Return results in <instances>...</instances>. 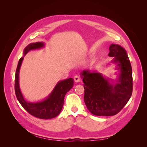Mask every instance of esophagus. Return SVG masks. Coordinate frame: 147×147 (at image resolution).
I'll list each match as a JSON object with an SVG mask.
<instances>
[{"mask_svg":"<svg viewBox=\"0 0 147 147\" xmlns=\"http://www.w3.org/2000/svg\"><path fill=\"white\" fill-rule=\"evenodd\" d=\"M74 81L77 83L80 82V77L79 75H75L74 77Z\"/></svg>","mask_w":147,"mask_h":147,"instance_id":"esophagus-1","label":"esophagus"}]
</instances>
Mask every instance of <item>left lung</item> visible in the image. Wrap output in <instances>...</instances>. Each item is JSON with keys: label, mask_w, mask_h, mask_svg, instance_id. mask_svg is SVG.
Listing matches in <instances>:
<instances>
[{"label": "left lung", "mask_w": 147, "mask_h": 147, "mask_svg": "<svg viewBox=\"0 0 147 147\" xmlns=\"http://www.w3.org/2000/svg\"><path fill=\"white\" fill-rule=\"evenodd\" d=\"M108 56L119 71L117 82L97 72L84 70V100L87 109L96 116H113L119 112L131 98L132 92V67L127 53L117 44H111Z\"/></svg>", "instance_id": "1"}]
</instances>
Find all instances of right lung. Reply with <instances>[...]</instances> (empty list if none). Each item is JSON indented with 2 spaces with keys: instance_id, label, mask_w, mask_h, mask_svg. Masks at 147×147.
I'll use <instances>...</instances> for the list:
<instances>
[{
  "instance_id": "add662e5",
  "label": "right lung",
  "mask_w": 147,
  "mask_h": 147,
  "mask_svg": "<svg viewBox=\"0 0 147 147\" xmlns=\"http://www.w3.org/2000/svg\"><path fill=\"white\" fill-rule=\"evenodd\" d=\"M45 47L43 42L31 43L26 47L23 51L24 56L21 57L18 64L15 74V94L22 107L32 116L40 119H51L58 115L63 109L64 97L74 86V79L69 78L59 81L49 96L43 100L30 102L26 100L20 90L19 84V74L22 62L24 56L30 51L40 49Z\"/></svg>"
}]
</instances>
